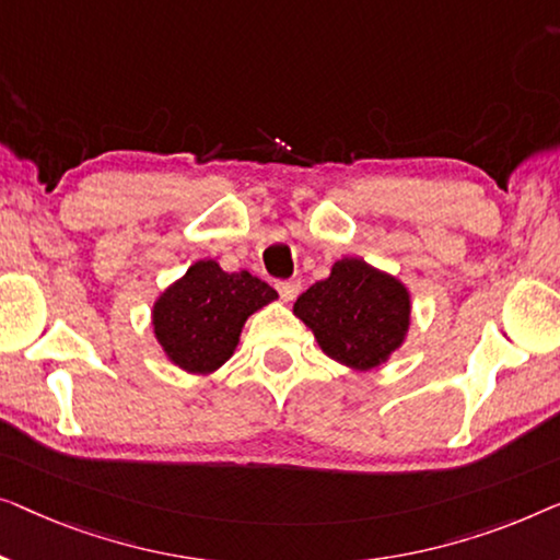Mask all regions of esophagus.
I'll return each instance as SVG.
<instances>
[{"mask_svg":"<svg viewBox=\"0 0 560 560\" xmlns=\"http://www.w3.org/2000/svg\"><path fill=\"white\" fill-rule=\"evenodd\" d=\"M277 289H279V294H281L283 302H294L296 294H299V289H302V283H299V281H279Z\"/></svg>","mask_w":560,"mask_h":560,"instance_id":"obj_1","label":"esophagus"}]
</instances>
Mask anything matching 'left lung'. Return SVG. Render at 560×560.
Instances as JSON below:
<instances>
[{
	"label": "left lung",
	"mask_w": 560,
	"mask_h": 560,
	"mask_svg": "<svg viewBox=\"0 0 560 560\" xmlns=\"http://www.w3.org/2000/svg\"><path fill=\"white\" fill-rule=\"evenodd\" d=\"M314 340L345 368L375 370L404 348L411 327V291L398 277L345 256L327 279L294 302Z\"/></svg>",
	"instance_id": "1"
}]
</instances>
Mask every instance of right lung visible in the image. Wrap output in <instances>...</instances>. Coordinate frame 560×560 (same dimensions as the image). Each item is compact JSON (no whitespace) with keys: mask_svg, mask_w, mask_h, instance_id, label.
<instances>
[{"mask_svg":"<svg viewBox=\"0 0 560 560\" xmlns=\"http://www.w3.org/2000/svg\"><path fill=\"white\" fill-rule=\"evenodd\" d=\"M277 299L254 273H228L215 258H200L154 299V337L172 365L210 375L233 358L250 314Z\"/></svg>","mask_w":560,"mask_h":560,"instance_id":"1","label":"right lung"}]
</instances>
